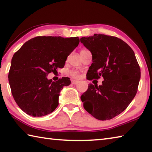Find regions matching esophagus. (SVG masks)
I'll use <instances>...</instances> for the list:
<instances>
[{
	"label": "esophagus",
	"mask_w": 152,
	"mask_h": 152,
	"mask_svg": "<svg viewBox=\"0 0 152 152\" xmlns=\"http://www.w3.org/2000/svg\"><path fill=\"white\" fill-rule=\"evenodd\" d=\"M72 83L73 84H77L78 83V81L75 80H72Z\"/></svg>",
	"instance_id": "34e87169"
}]
</instances>
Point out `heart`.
<instances>
[{"instance_id":"b5f03b06","label":"heart","mask_w":152,"mask_h":152,"mask_svg":"<svg viewBox=\"0 0 152 152\" xmlns=\"http://www.w3.org/2000/svg\"><path fill=\"white\" fill-rule=\"evenodd\" d=\"M82 51H84V50H82ZM70 74H71L72 76H74V77H75V78H77V77L78 76V73L77 72H76V71L71 72Z\"/></svg>"}]
</instances>
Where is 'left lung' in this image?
<instances>
[{
    "label": "left lung",
    "mask_w": 152,
    "mask_h": 152,
    "mask_svg": "<svg viewBox=\"0 0 152 152\" xmlns=\"http://www.w3.org/2000/svg\"><path fill=\"white\" fill-rule=\"evenodd\" d=\"M80 42L92 56L86 78H104L102 85L88 84L80 97L84 108L97 119H111L127 109L137 92L141 70L135 53L113 36L94 34Z\"/></svg>",
    "instance_id": "8db88e82"
}]
</instances>
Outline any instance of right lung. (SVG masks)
Instances as JSON below:
<instances>
[{
	"instance_id": "add662e5",
	"label": "right lung",
	"mask_w": 152,
	"mask_h": 152,
	"mask_svg": "<svg viewBox=\"0 0 152 152\" xmlns=\"http://www.w3.org/2000/svg\"><path fill=\"white\" fill-rule=\"evenodd\" d=\"M79 42L78 37L39 36L25 42L15 53L8 77L12 96L20 109L39 117L57 108L61 90L71 81L62 77L53 82L47 76L64 68Z\"/></svg>"
}]
</instances>
